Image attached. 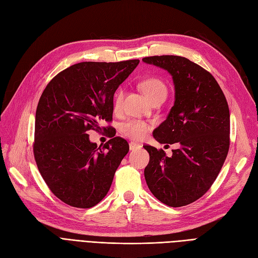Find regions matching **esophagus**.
<instances>
[{
    "label": "esophagus",
    "mask_w": 258,
    "mask_h": 258,
    "mask_svg": "<svg viewBox=\"0 0 258 258\" xmlns=\"http://www.w3.org/2000/svg\"><path fill=\"white\" fill-rule=\"evenodd\" d=\"M129 148H130V150H137V149L141 148V144L135 143V142H131V143L129 144Z\"/></svg>",
    "instance_id": "esophagus-1"
}]
</instances>
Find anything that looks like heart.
Segmentation results:
<instances>
[{
	"label": "heart",
	"instance_id": "heart-1",
	"mask_svg": "<svg viewBox=\"0 0 258 258\" xmlns=\"http://www.w3.org/2000/svg\"><path fill=\"white\" fill-rule=\"evenodd\" d=\"M140 87L145 94V96L147 97L148 100H150L160 94L166 95V92H167L165 84L156 78H149L144 80V81L140 84ZM122 96H123L122 91L117 92L116 96H115V99H114L115 109L120 108L121 102H122ZM148 130H149V127L147 123L142 120H130L128 122L123 123L121 127V131L123 135L136 140L143 138Z\"/></svg>",
	"mask_w": 258,
	"mask_h": 258
}]
</instances>
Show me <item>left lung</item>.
Segmentation results:
<instances>
[{"instance_id":"8db88e82","label":"left lung","mask_w":258,"mask_h":258,"mask_svg":"<svg viewBox=\"0 0 258 258\" xmlns=\"http://www.w3.org/2000/svg\"><path fill=\"white\" fill-rule=\"evenodd\" d=\"M146 64L172 76L175 100L153 136L161 144H178L167 157L145 145L149 163L144 175L155 197L171 207L199 200L216 180L229 148V109L216 79L190 59L177 55L149 56Z\"/></svg>"}]
</instances>
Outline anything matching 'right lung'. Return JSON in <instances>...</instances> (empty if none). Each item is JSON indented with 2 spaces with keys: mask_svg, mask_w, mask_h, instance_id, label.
Returning <instances> with one entry per match:
<instances>
[{
  "mask_svg": "<svg viewBox=\"0 0 258 258\" xmlns=\"http://www.w3.org/2000/svg\"><path fill=\"white\" fill-rule=\"evenodd\" d=\"M139 63L82 61L44 88L35 116L34 156L43 180L67 205L91 208L109 192L129 145L115 137L97 147L87 131L112 120L114 94Z\"/></svg>",
  "mask_w": 258,
  "mask_h": 258,
  "instance_id": "obj_1",
  "label": "right lung"
}]
</instances>
